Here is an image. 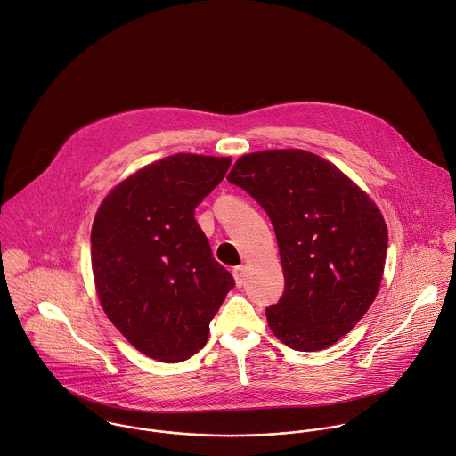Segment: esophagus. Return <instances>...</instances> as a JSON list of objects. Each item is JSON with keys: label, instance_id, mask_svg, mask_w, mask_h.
Returning <instances> with one entry per match:
<instances>
[{"label": "esophagus", "instance_id": "34e87169", "mask_svg": "<svg viewBox=\"0 0 456 456\" xmlns=\"http://www.w3.org/2000/svg\"><path fill=\"white\" fill-rule=\"evenodd\" d=\"M232 275H234V281H236L238 288L245 286V282H247V268L245 266H236L232 270Z\"/></svg>", "mask_w": 456, "mask_h": 456}]
</instances>
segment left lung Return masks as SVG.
I'll use <instances>...</instances> for the list:
<instances>
[{
	"mask_svg": "<svg viewBox=\"0 0 456 456\" xmlns=\"http://www.w3.org/2000/svg\"><path fill=\"white\" fill-rule=\"evenodd\" d=\"M227 181L250 193L275 229L286 288L266 309L272 332L298 352L332 346L380 289L387 225L379 206L334 163L302 149L245 154Z\"/></svg>",
	"mask_w": 456,
	"mask_h": 456,
	"instance_id": "1",
	"label": "left lung"
}]
</instances>
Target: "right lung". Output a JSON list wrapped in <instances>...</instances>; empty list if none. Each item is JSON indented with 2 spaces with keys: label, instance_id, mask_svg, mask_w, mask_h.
Returning a JSON list of instances; mask_svg holds the SVG:
<instances>
[{
  "label": "right lung",
  "instance_id": "obj_1",
  "mask_svg": "<svg viewBox=\"0 0 456 456\" xmlns=\"http://www.w3.org/2000/svg\"><path fill=\"white\" fill-rule=\"evenodd\" d=\"M231 158L174 154L122 179L92 224V273L101 307L143 355L181 362L208 341L209 322L234 288L215 261L193 209Z\"/></svg>",
  "mask_w": 456,
  "mask_h": 456
}]
</instances>
